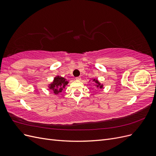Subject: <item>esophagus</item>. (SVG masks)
Instances as JSON below:
<instances>
[{
	"mask_svg": "<svg viewBox=\"0 0 156 156\" xmlns=\"http://www.w3.org/2000/svg\"><path fill=\"white\" fill-rule=\"evenodd\" d=\"M75 79L77 80V81H81V78L80 77H75Z\"/></svg>",
	"mask_w": 156,
	"mask_h": 156,
	"instance_id": "obj_1",
	"label": "esophagus"
}]
</instances>
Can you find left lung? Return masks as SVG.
I'll use <instances>...</instances> for the list:
<instances>
[{"instance_id":"1","label":"left lung","mask_w":156,"mask_h":156,"mask_svg":"<svg viewBox=\"0 0 156 156\" xmlns=\"http://www.w3.org/2000/svg\"><path fill=\"white\" fill-rule=\"evenodd\" d=\"M93 81L94 82H95V83H96V84L95 86H96V87L97 88H103V84H101L100 82H99L98 81V79H93Z\"/></svg>"}]
</instances>
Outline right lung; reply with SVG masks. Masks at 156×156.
Masks as SVG:
<instances>
[{
	"mask_svg": "<svg viewBox=\"0 0 156 156\" xmlns=\"http://www.w3.org/2000/svg\"><path fill=\"white\" fill-rule=\"evenodd\" d=\"M68 81L62 77L56 76L54 78L53 81L49 84V88L55 94H58L62 92L63 88L67 85Z\"/></svg>",
	"mask_w": 156,
	"mask_h": 156,
	"instance_id": "add662e5",
	"label": "right lung"
}]
</instances>
